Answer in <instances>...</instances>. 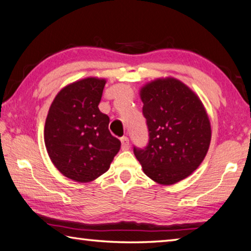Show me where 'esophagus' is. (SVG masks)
<instances>
[{"mask_svg": "<svg viewBox=\"0 0 251 251\" xmlns=\"http://www.w3.org/2000/svg\"><path fill=\"white\" fill-rule=\"evenodd\" d=\"M121 143H122V150L123 151H127V150H129V147H130V144H129V139L127 138V137H122L121 138Z\"/></svg>", "mask_w": 251, "mask_h": 251, "instance_id": "esophagus-1", "label": "esophagus"}]
</instances>
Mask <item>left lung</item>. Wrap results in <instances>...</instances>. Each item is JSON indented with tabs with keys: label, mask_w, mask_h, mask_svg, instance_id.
<instances>
[{
	"label": "left lung",
	"mask_w": 251,
	"mask_h": 251,
	"mask_svg": "<svg viewBox=\"0 0 251 251\" xmlns=\"http://www.w3.org/2000/svg\"><path fill=\"white\" fill-rule=\"evenodd\" d=\"M148 128L146 147L134 154L146 175L172 185L196 171L208 151L210 123L197 95L175 78L156 79L141 90Z\"/></svg>",
	"instance_id": "1"
}]
</instances>
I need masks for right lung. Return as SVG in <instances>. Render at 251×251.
Listing matches in <instances>:
<instances>
[{"instance_id":"1","label":"right lung","mask_w":251,"mask_h":251,"mask_svg":"<svg viewBox=\"0 0 251 251\" xmlns=\"http://www.w3.org/2000/svg\"><path fill=\"white\" fill-rule=\"evenodd\" d=\"M106 80L88 77L63 88L50 105L44 142L54 166L79 182L108 171L121 148L109 133V117L99 108Z\"/></svg>"}]
</instances>
